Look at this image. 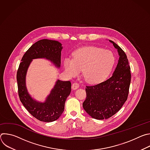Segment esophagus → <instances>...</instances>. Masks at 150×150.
Wrapping results in <instances>:
<instances>
[{
  "label": "esophagus",
  "instance_id": "1",
  "mask_svg": "<svg viewBox=\"0 0 150 150\" xmlns=\"http://www.w3.org/2000/svg\"><path fill=\"white\" fill-rule=\"evenodd\" d=\"M79 87V84L78 82H74L72 85V88L73 90H76Z\"/></svg>",
  "mask_w": 150,
  "mask_h": 150
}]
</instances>
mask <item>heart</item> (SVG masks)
Returning <instances> with one entry per match:
<instances>
[{
    "label": "heart",
    "instance_id": "b5f03b06",
    "mask_svg": "<svg viewBox=\"0 0 150 150\" xmlns=\"http://www.w3.org/2000/svg\"><path fill=\"white\" fill-rule=\"evenodd\" d=\"M115 56L109 50L88 47L79 49L72 54V59L64 60V68L67 74L73 77L81 70L85 79L88 82L101 81L112 70Z\"/></svg>",
    "mask_w": 150,
    "mask_h": 150
}]
</instances>
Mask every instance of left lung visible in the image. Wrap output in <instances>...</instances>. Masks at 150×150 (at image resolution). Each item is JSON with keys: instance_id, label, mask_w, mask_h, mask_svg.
<instances>
[{"instance_id": "left-lung-1", "label": "left lung", "mask_w": 150, "mask_h": 150, "mask_svg": "<svg viewBox=\"0 0 150 150\" xmlns=\"http://www.w3.org/2000/svg\"><path fill=\"white\" fill-rule=\"evenodd\" d=\"M119 60L113 75L105 81L86 86L87 97L83 108L93 118L103 120L115 115L127 100L131 83V68L126 54L113 41Z\"/></svg>"}]
</instances>
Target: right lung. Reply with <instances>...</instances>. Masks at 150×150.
I'll return each mask as SVG.
<instances>
[{
	"label": "right lung",
	"instance_id": "1",
	"mask_svg": "<svg viewBox=\"0 0 150 150\" xmlns=\"http://www.w3.org/2000/svg\"><path fill=\"white\" fill-rule=\"evenodd\" d=\"M62 49L61 43L57 41L40 40L25 53L17 71L16 80L20 101L32 116L42 122H53L61 116L67 98L71 91V82L57 80L46 101L43 103H38L34 100L27 92L25 86L27 71L32 60L37 58L47 59L60 67Z\"/></svg>",
	"mask_w": 150,
	"mask_h": 150
}]
</instances>
